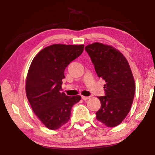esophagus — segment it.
I'll use <instances>...</instances> for the list:
<instances>
[{
    "label": "esophagus",
    "instance_id": "1",
    "mask_svg": "<svg viewBox=\"0 0 155 155\" xmlns=\"http://www.w3.org/2000/svg\"><path fill=\"white\" fill-rule=\"evenodd\" d=\"M81 98H82L83 100H84V101H85V100H87L90 98V96H81Z\"/></svg>",
    "mask_w": 155,
    "mask_h": 155
}]
</instances>
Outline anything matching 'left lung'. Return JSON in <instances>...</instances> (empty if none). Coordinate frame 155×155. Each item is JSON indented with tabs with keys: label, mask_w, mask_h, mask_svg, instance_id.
<instances>
[{
	"label": "left lung",
	"mask_w": 155,
	"mask_h": 155,
	"mask_svg": "<svg viewBox=\"0 0 155 155\" xmlns=\"http://www.w3.org/2000/svg\"><path fill=\"white\" fill-rule=\"evenodd\" d=\"M99 78L105 81V96H99L101 107L96 119L108 127L119 125L130 111L135 85L132 71L125 57L118 50L95 42L85 46Z\"/></svg>",
	"instance_id": "left-lung-1"
}]
</instances>
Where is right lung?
<instances>
[{
  "label": "right lung",
  "mask_w": 155,
  "mask_h": 155,
  "mask_svg": "<svg viewBox=\"0 0 155 155\" xmlns=\"http://www.w3.org/2000/svg\"><path fill=\"white\" fill-rule=\"evenodd\" d=\"M84 45L52 44L34 57L26 78V94L33 112L51 130H57L69 121L71 109L80 96L61 92L62 79L68 65L79 57Z\"/></svg>",
  "instance_id": "obj_1"
}]
</instances>
